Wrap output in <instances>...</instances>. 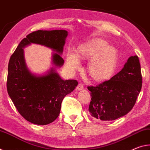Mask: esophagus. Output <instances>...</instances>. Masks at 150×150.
<instances>
[{
	"label": "esophagus",
	"mask_w": 150,
	"mask_h": 150,
	"mask_svg": "<svg viewBox=\"0 0 150 150\" xmlns=\"http://www.w3.org/2000/svg\"><path fill=\"white\" fill-rule=\"evenodd\" d=\"M83 88H84V86L82 85V84H81V83H80V84H78V85L77 86L76 90H82Z\"/></svg>",
	"instance_id": "34e87169"
}]
</instances>
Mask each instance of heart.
I'll list each match as a JSON object with an SVG mask.
<instances>
[{"label":"heart","instance_id":"heart-1","mask_svg":"<svg viewBox=\"0 0 150 150\" xmlns=\"http://www.w3.org/2000/svg\"><path fill=\"white\" fill-rule=\"evenodd\" d=\"M78 59L90 60L88 72L93 80L98 82L108 80L116 68L117 53L116 49L100 38H95L83 45L78 49L76 56L70 54L66 59L67 67L70 70L80 67Z\"/></svg>","mask_w":150,"mask_h":150}]
</instances>
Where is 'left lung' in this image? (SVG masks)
I'll use <instances>...</instances> for the list:
<instances>
[{
	"mask_svg": "<svg viewBox=\"0 0 150 150\" xmlns=\"http://www.w3.org/2000/svg\"><path fill=\"white\" fill-rule=\"evenodd\" d=\"M142 86L139 58L131 56L122 70L110 80L88 87L92 96L89 112L94 119L102 121L124 116L133 108Z\"/></svg>",
	"mask_w": 150,
	"mask_h": 150,
	"instance_id": "left-lung-1",
	"label": "left lung"
}]
</instances>
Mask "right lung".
Returning a JSON list of instances; mask_svg holds the SVG:
<instances>
[{
  "instance_id": "obj_1",
  "label": "right lung",
  "mask_w": 150,
  "mask_h": 150,
  "mask_svg": "<svg viewBox=\"0 0 150 150\" xmlns=\"http://www.w3.org/2000/svg\"><path fill=\"white\" fill-rule=\"evenodd\" d=\"M66 30H37L23 38L11 55L8 66L6 88L14 106L27 121L37 125L52 123L60 114L65 96L78 85L76 80H63L53 69L47 75L36 76L27 69L23 48L31 43L45 45L62 53ZM56 66L63 65L60 54H53Z\"/></svg>"
}]
</instances>
